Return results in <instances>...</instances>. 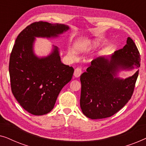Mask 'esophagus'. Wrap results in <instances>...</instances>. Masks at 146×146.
Here are the masks:
<instances>
[{"instance_id": "1", "label": "esophagus", "mask_w": 146, "mask_h": 146, "mask_svg": "<svg viewBox=\"0 0 146 146\" xmlns=\"http://www.w3.org/2000/svg\"><path fill=\"white\" fill-rule=\"evenodd\" d=\"M82 74V69L80 68H77L75 69L74 72V75L76 78H78Z\"/></svg>"}]
</instances>
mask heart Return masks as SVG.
Listing matches in <instances>:
<instances>
[{
	"label": "heart",
	"instance_id": "obj_1",
	"mask_svg": "<svg viewBox=\"0 0 146 146\" xmlns=\"http://www.w3.org/2000/svg\"><path fill=\"white\" fill-rule=\"evenodd\" d=\"M99 44L98 40H92L88 42L83 43L77 48V51L79 52H85L91 50Z\"/></svg>",
	"mask_w": 146,
	"mask_h": 146
}]
</instances>
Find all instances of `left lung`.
I'll use <instances>...</instances> for the list:
<instances>
[{
  "label": "left lung",
  "mask_w": 146,
  "mask_h": 146,
  "mask_svg": "<svg viewBox=\"0 0 146 146\" xmlns=\"http://www.w3.org/2000/svg\"><path fill=\"white\" fill-rule=\"evenodd\" d=\"M140 54L133 40L128 37L123 48L108 56L91 62L80 76V108L86 116L92 119L110 117L126 104L133 94L140 66ZM137 71L123 79L117 77L120 70Z\"/></svg>",
  "instance_id": "8db88e82"
}]
</instances>
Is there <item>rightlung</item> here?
I'll list each match as a JSON object with an SVG mask.
<instances>
[{
	"label": "right lung",
	"mask_w": 146,
	"mask_h": 146,
	"mask_svg": "<svg viewBox=\"0 0 146 146\" xmlns=\"http://www.w3.org/2000/svg\"><path fill=\"white\" fill-rule=\"evenodd\" d=\"M69 30L62 24L36 22L18 36L9 62L11 90L20 105L35 115L46 114L53 109L61 90L71 80L74 68L62 63L59 49L38 57L34 52L36 38H56Z\"/></svg>",
	"instance_id": "add662e5"
}]
</instances>
